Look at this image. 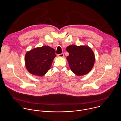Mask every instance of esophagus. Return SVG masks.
I'll list each match as a JSON object with an SVG mask.
<instances>
[{
	"instance_id": "esophagus-1",
	"label": "esophagus",
	"mask_w": 121,
	"mask_h": 121,
	"mask_svg": "<svg viewBox=\"0 0 121 121\" xmlns=\"http://www.w3.org/2000/svg\"><path fill=\"white\" fill-rule=\"evenodd\" d=\"M57 56L58 57H63L64 56V54H61L57 55Z\"/></svg>"
}]
</instances>
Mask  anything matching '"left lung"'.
Returning <instances> with one entry per match:
<instances>
[{
  "label": "left lung",
  "mask_w": 121,
  "mask_h": 121,
  "mask_svg": "<svg viewBox=\"0 0 121 121\" xmlns=\"http://www.w3.org/2000/svg\"><path fill=\"white\" fill-rule=\"evenodd\" d=\"M66 57L71 70L77 76L89 73L94 65L95 58L91 49L87 45H71L66 47Z\"/></svg>",
  "instance_id": "8db88e82"
}]
</instances>
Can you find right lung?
Returning a JSON list of instances; mask_svg holds the SVG:
<instances>
[{"mask_svg":"<svg viewBox=\"0 0 121 121\" xmlns=\"http://www.w3.org/2000/svg\"><path fill=\"white\" fill-rule=\"evenodd\" d=\"M56 56L55 50L48 45L33 48L25 54L26 67L30 74L42 77L50 69Z\"/></svg>","mask_w":121,"mask_h":121,"instance_id":"right-lung-1","label":"right lung"}]
</instances>
